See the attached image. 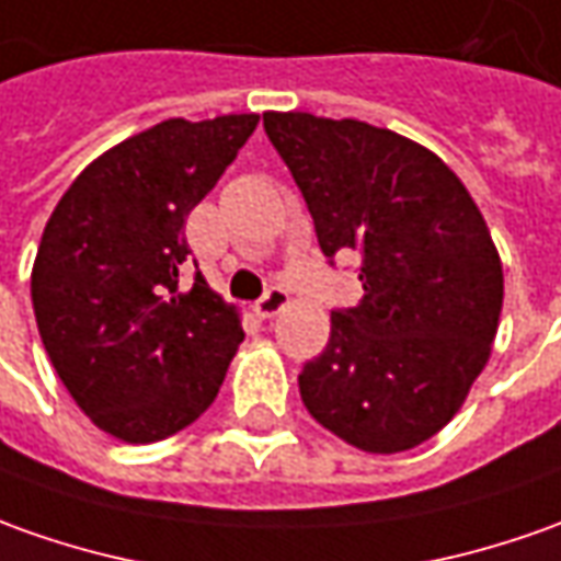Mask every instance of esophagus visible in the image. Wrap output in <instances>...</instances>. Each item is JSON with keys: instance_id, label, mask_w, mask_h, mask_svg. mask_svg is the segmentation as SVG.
Listing matches in <instances>:
<instances>
[{"instance_id": "1", "label": "esophagus", "mask_w": 561, "mask_h": 561, "mask_svg": "<svg viewBox=\"0 0 561 561\" xmlns=\"http://www.w3.org/2000/svg\"><path fill=\"white\" fill-rule=\"evenodd\" d=\"M288 307V291L282 288V285H273V288H266V295L254 304V312L261 316V319H273L276 312H282Z\"/></svg>"}]
</instances>
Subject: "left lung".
Masks as SVG:
<instances>
[{
	"label": "left lung",
	"instance_id": "8db88e82",
	"mask_svg": "<svg viewBox=\"0 0 561 561\" xmlns=\"http://www.w3.org/2000/svg\"><path fill=\"white\" fill-rule=\"evenodd\" d=\"M264 128L322 254H362L365 295L331 310L300 399L362 451H409L455 417L491 356L504 270L485 217L436 152L390 128L312 113H264Z\"/></svg>",
	"mask_w": 561,
	"mask_h": 561
}]
</instances>
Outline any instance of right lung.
I'll use <instances>...</instances> for the list:
<instances>
[{"instance_id": "obj_1", "label": "right lung", "mask_w": 561, "mask_h": 561, "mask_svg": "<svg viewBox=\"0 0 561 561\" xmlns=\"http://www.w3.org/2000/svg\"><path fill=\"white\" fill-rule=\"evenodd\" d=\"M254 128V113L159 122L98 156L45 224L30 279L42 344L116 439L147 445L193 424L245 337L199 270L185 288L184 224Z\"/></svg>"}]
</instances>
